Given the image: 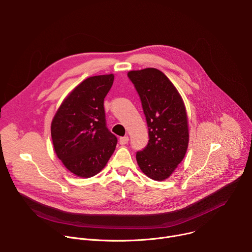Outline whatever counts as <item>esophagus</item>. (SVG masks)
<instances>
[{
	"instance_id": "obj_1",
	"label": "esophagus",
	"mask_w": 252,
	"mask_h": 252,
	"mask_svg": "<svg viewBox=\"0 0 252 252\" xmlns=\"http://www.w3.org/2000/svg\"><path fill=\"white\" fill-rule=\"evenodd\" d=\"M128 136L127 135H126V136H122V137H120V143L121 145H126V143L128 142Z\"/></svg>"
}]
</instances>
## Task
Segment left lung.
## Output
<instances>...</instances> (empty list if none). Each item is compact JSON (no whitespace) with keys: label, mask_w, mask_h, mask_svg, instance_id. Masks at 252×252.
Listing matches in <instances>:
<instances>
[{"label":"left lung","mask_w":252,"mask_h":252,"mask_svg":"<svg viewBox=\"0 0 252 252\" xmlns=\"http://www.w3.org/2000/svg\"><path fill=\"white\" fill-rule=\"evenodd\" d=\"M133 84L146 116L149 142L136 152L141 171L155 181L167 178L184 159L189 146V126L182 96L160 70H131Z\"/></svg>","instance_id":"left-lung-1"}]
</instances>
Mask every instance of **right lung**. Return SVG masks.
<instances>
[{
    "instance_id": "right-lung-1",
    "label": "right lung",
    "mask_w": 252,
    "mask_h": 252,
    "mask_svg": "<svg viewBox=\"0 0 252 252\" xmlns=\"http://www.w3.org/2000/svg\"><path fill=\"white\" fill-rule=\"evenodd\" d=\"M114 78L111 74L82 82L63 101L52 122L58 158L80 177L98 173L116 150L118 138L106 127L103 107Z\"/></svg>"
}]
</instances>
